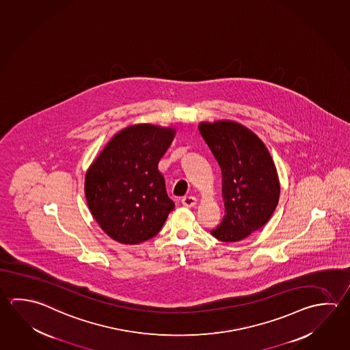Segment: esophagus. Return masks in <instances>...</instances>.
<instances>
[{"mask_svg":"<svg viewBox=\"0 0 350 350\" xmlns=\"http://www.w3.org/2000/svg\"><path fill=\"white\" fill-rule=\"evenodd\" d=\"M181 202L184 204L185 207H195L198 204V200L193 198V196H185Z\"/></svg>","mask_w":350,"mask_h":350,"instance_id":"esophagus-1","label":"esophagus"}]
</instances>
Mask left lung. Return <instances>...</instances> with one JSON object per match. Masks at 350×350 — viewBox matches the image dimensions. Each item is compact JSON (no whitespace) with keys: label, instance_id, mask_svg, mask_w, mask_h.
I'll use <instances>...</instances> for the list:
<instances>
[{"label":"left lung","instance_id":"1","mask_svg":"<svg viewBox=\"0 0 350 350\" xmlns=\"http://www.w3.org/2000/svg\"><path fill=\"white\" fill-rule=\"evenodd\" d=\"M198 131L222 172L224 217L211 234L239 242L260 229L279 204L276 166L264 142L238 122H201Z\"/></svg>","mask_w":350,"mask_h":350}]
</instances>
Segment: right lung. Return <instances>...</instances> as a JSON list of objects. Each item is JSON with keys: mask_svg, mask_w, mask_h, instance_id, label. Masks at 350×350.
I'll return each mask as SVG.
<instances>
[{"mask_svg": "<svg viewBox=\"0 0 350 350\" xmlns=\"http://www.w3.org/2000/svg\"><path fill=\"white\" fill-rule=\"evenodd\" d=\"M175 134V128L150 123L123 128L88 169L90 212L116 242H146L159 233L174 210L158 164Z\"/></svg>", "mask_w": 350, "mask_h": 350, "instance_id": "obj_1", "label": "right lung"}]
</instances>
